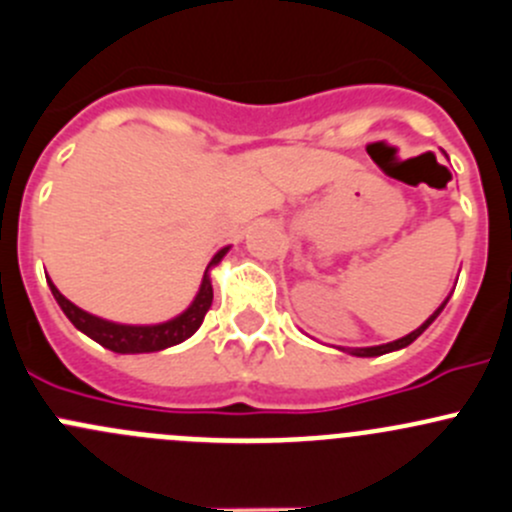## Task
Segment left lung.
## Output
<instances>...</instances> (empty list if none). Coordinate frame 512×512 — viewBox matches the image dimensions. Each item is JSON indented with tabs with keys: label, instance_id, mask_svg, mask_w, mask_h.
Returning a JSON list of instances; mask_svg holds the SVG:
<instances>
[{
	"label": "left lung",
	"instance_id": "left-lung-1",
	"mask_svg": "<svg viewBox=\"0 0 512 512\" xmlns=\"http://www.w3.org/2000/svg\"><path fill=\"white\" fill-rule=\"evenodd\" d=\"M448 300H450V297H445V302H443V305H440L438 310H435L433 315H430L428 320H425L423 325L418 327V330H413V332H410V335L400 337V340L385 342V345H372V347H337V350L347 352V355H355V357H377V355H388V352H395V350H403V347H408L410 342H415V340H418V337L423 335V332L428 330L430 325H433V322H435V317H438L440 312L445 310V305H448Z\"/></svg>",
	"mask_w": 512,
	"mask_h": 512
}]
</instances>
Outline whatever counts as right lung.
Listing matches in <instances>:
<instances>
[{
	"label": "right lung",
	"mask_w": 512,
	"mask_h": 512,
	"mask_svg": "<svg viewBox=\"0 0 512 512\" xmlns=\"http://www.w3.org/2000/svg\"><path fill=\"white\" fill-rule=\"evenodd\" d=\"M230 252V245L222 247L215 257L210 260L207 265L205 275H202L200 282V290H197L195 300L190 302L185 312H180L177 317L165 322H157V325H122V322H112V320H104V317L92 315V312L82 310L77 307L74 302H69L62 292L57 290L52 280L49 282V290H52L54 300L57 305L62 307L64 315L69 317L74 327L79 332H84L87 337H92L94 342H99L102 347L107 350L119 352V355H137V352H160L167 350L172 345H180L185 342L187 337L195 335L200 330L202 320H205L207 310L212 305V267H217L222 262V257Z\"/></svg>",
	"instance_id": "obj_1"
}]
</instances>
